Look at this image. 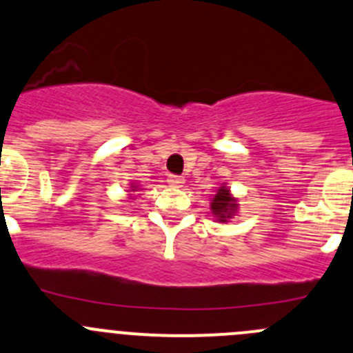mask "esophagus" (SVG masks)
<instances>
[{"label": "esophagus", "instance_id": "esophagus-1", "mask_svg": "<svg viewBox=\"0 0 353 353\" xmlns=\"http://www.w3.org/2000/svg\"><path fill=\"white\" fill-rule=\"evenodd\" d=\"M167 183H169L172 188H181L184 184V177H181V176H169V177H167Z\"/></svg>", "mask_w": 353, "mask_h": 353}]
</instances>
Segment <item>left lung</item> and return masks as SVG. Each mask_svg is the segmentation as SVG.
Wrapping results in <instances>:
<instances>
[{
	"instance_id": "1",
	"label": "left lung",
	"mask_w": 353,
	"mask_h": 353,
	"mask_svg": "<svg viewBox=\"0 0 353 353\" xmlns=\"http://www.w3.org/2000/svg\"><path fill=\"white\" fill-rule=\"evenodd\" d=\"M238 198L231 193V188L224 183L215 191L214 198L210 201V212L214 215L215 222H219V224H228L238 214Z\"/></svg>"
}]
</instances>
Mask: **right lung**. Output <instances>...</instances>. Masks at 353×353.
I'll list each match as a JSON object with an SVG mask.
<instances>
[{
  "label": "right lung",
  "instance_id": "add662e5",
  "mask_svg": "<svg viewBox=\"0 0 353 353\" xmlns=\"http://www.w3.org/2000/svg\"><path fill=\"white\" fill-rule=\"evenodd\" d=\"M139 190H141V186H138V184H136V183H132L131 184V190L128 191V194H129V196H132V193H136V191H139ZM131 200H134V198H131Z\"/></svg>",
  "mask_w": 353,
  "mask_h": 353
}]
</instances>
